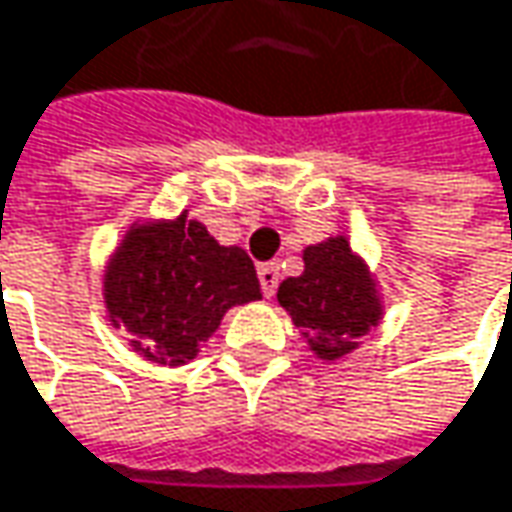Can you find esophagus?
I'll return each instance as SVG.
<instances>
[{
  "label": "esophagus",
  "mask_w": 512,
  "mask_h": 512,
  "mask_svg": "<svg viewBox=\"0 0 512 512\" xmlns=\"http://www.w3.org/2000/svg\"><path fill=\"white\" fill-rule=\"evenodd\" d=\"M257 278H260L263 295L272 298L275 289H278V281H281V266H278V263H260V266H257Z\"/></svg>",
  "instance_id": "34e87169"
}]
</instances>
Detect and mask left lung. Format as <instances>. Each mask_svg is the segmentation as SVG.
Here are the masks:
<instances>
[{"instance_id":"obj_1","label":"left lung","mask_w":512,"mask_h":512,"mask_svg":"<svg viewBox=\"0 0 512 512\" xmlns=\"http://www.w3.org/2000/svg\"><path fill=\"white\" fill-rule=\"evenodd\" d=\"M278 301L318 359H339L379 321L374 281L345 237L304 249V275L278 286Z\"/></svg>"}]
</instances>
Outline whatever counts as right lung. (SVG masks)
Wrapping results in <instances>:
<instances>
[{"label": "right lung", "mask_w": 512, "mask_h": 512, "mask_svg": "<svg viewBox=\"0 0 512 512\" xmlns=\"http://www.w3.org/2000/svg\"><path fill=\"white\" fill-rule=\"evenodd\" d=\"M106 310L150 359H194L234 304L260 298L255 263L237 246H220L185 214L173 223L133 228L104 281Z\"/></svg>", "instance_id": "right-lung-1"}]
</instances>
